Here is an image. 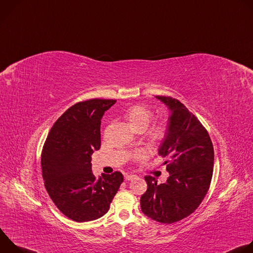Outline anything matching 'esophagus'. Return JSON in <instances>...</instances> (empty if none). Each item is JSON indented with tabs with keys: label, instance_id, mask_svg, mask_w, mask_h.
I'll use <instances>...</instances> for the list:
<instances>
[{
	"label": "esophagus",
	"instance_id": "obj_1",
	"mask_svg": "<svg viewBox=\"0 0 253 253\" xmlns=\"http://www.w3.org/2000/svg\"><path fill=\"white\" fill-rule=\"evenodd\" d=\"M137 176L136 175H134V174H126L125 175V179L126 180H133V179H135Z\"/></svg>",
	"mask_w": 253,
	"mask_h": 253
}]
</instances>
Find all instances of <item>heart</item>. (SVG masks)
I'll return each mask as SVG.
<instances>
[{"label": "heart", "mask_w": 253, "mask_h": 253, "mask_svg": "<svg viewBox=\"0 0 253 253\" xmlns=\"http://www.w3.org/2000/svg\"><path fill=\"white\" fill-rule=\"evenodd\" d=\"M125 121L135 132H143L146 130L153 118V112L143 105H133L129 107L123 115ZM168 133V125L165 121L154 123L148 130L147 136L153 143H159L165 139ZM142 156V153H136L135 158Z\"/></svg>", "instance_id": "b5f03b06"}]
</instances>
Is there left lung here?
Here are the masks:
<instances>
[{
	"label": "left lung",
	"instance_id": "left-lung-1",
	"mask_svg": "<svg viewBox=\"0 0 253 253\" xmlns=\"http://www.w3.org/2000/svg\"><path fill=\"white\" fill-rule=\"evenodd\" d=\"M170 110L168 133L159 148L167 160L169 177L157 184L145 176L147 190L141 196V210L151 219L171 224L182 220L200 205L212 179L214 150L207 130L179 100L156 96Z\"/></svg>",
	"mask_w": 253,
	"mask_h": 253
}]
</instances>
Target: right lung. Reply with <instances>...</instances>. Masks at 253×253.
I'll return each mask as SVG.
<instances>
[{"label": "right lung", "mask_w": 253, "mask_h": 253, "mask_svg": "<svg viewBox=\"0 0 253 253\" xmlns=\"http://www.w3.org/2000/svg\"><path fill=\"white\" fill-rule=\"evenodd\" d=\"M115 102L89 99L70 107L54 123L43 146L45 188L58 209L77 222L102 217L123 182L119 171L97 178L91 164V155L101 146V119Z\"/></svg>", "instance_id": "right-lung-1"}]
</instances>
